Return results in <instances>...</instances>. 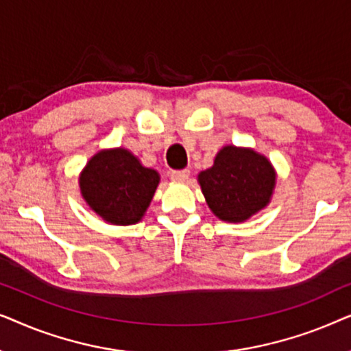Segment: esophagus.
I'll return each instance as SVG.
<instances>
[{"label": "esophagus", "mask_w": 351, "mask_h": 351, "mask_svg": "<svg viewBox=\"0 0 351 351\" xmlns=\"http://www.w3.org/2000/svg\"><path fill=\"white\" fill-rule=\"evenodd\" d=\"M190 177L189 169H180V171H171V179L174 182H185Z\"/></svg>", "instance_id": "1"}]
</instances>
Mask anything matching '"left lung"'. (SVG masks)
<instances>
[{"label":"left lung","instance_id":"left-lung-1","mask_svg":"<svg viewBox=\"0 0 351 351\" xmlns=\"http://www.w3.org/2000/svg\"><path fill=\"white\" fill-rule=\"evenodd\" d=\"M206 203L225 222H244L270 203L276 172L271 162L252 148L227 145L214 166L198 174Z\"/></svg>","mask_w":351,"mask_h":351}]
</instances>
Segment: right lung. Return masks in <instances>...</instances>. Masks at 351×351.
<instances>
[{"instance_id": "1", "label": "right lung", "mask_w": 351, "mask_h": 351, "mask_svg": "<svg viewBox=\"0 0 351 351\" xmlns=\"http://www.w3.org/2000/svg\"><path fill=\"white\" fill-rule=\"evenodd\" d=\"M158 184L160 174L142 166L126 148L95 153L80 176L86 203L113 225L137 223L150 206Z\"/></svg>"}]
</instances>
